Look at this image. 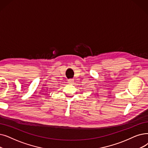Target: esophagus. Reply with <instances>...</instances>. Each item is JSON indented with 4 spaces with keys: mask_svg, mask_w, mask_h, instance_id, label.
Returning a JSON list of instances; mask_svg holds the SVG:
<instances>
[{
    "mask_svg": "<svg viewBox=\"0 0 148 148\" xmlns=\"http://www.w3.org/2000/svg\"><path fill=\"white\" fill-rule=\"evenodd\" d=\"M74 79H69L68 80V82L69 83H71H71H74Z\"/></svg>",
    "mask_w": 148,
    "mask_h": 148,
    "instance_id": "34e87169",
    "label": "esophagus"
}]
</instances>
